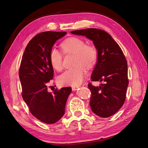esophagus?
Here are the masks:
<instances>
[{"mask_svg": "<svg viewBox=\"0 0 148 148\" xmlns=\"http://www.w3.org/2000/svg\"><path fill=\"white\" fill-rule=\"evenodd\" d=\"M78 88V87H75V86H73V87L71 88V89H72V90H73V91L77 90V89Z\"/></svg>", "mask_w": 148, "mask_h": 148, "instance_id": "1", "label": "esophagus"}]
</instances>
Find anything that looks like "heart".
Segmentation results:
<instances>
[{
  "label": "heart",
  "mask_w": 148,
  "mask_h": 148,
  "mask_svg": "<svg viewBox=\"0 0 148 148\" xmlns=\"http://www.w3.org/2000/svg\"><path fill=\"white\" fill-rule=\"evenodd\" d=\"M65 53L76 54L75 63L82 64L85 67H91L97 59L96 49L91 46H87L83 39L77 37L66 39L61 44ZM50 62L55 70L60 71L63 67L62 53L56 48H52L50 55ZM85 71L83 66L78 65L73 69L66 70L57 79L58 83L61 86H77L81 84L84 79Z\"/></svg>",
  "instance_id": "heart-1"
}]
</instances>
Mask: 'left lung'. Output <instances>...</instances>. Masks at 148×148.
Wrapping results in <instances>:
<instances>
[{
    "mask_svg": "<svg viewBox=\"0 0 148 148\" xmlns=\"http://www.w3.org/2000/svg\"><path fill=\"white\" fill-rule=\"evenodd\" d=\"M71 33L90 39L96 49L97 62L91 79L103 83L99 86L88 84L92 95L89 104L99 117H110L124 104L128 85L127 62L122 49L109 33L101 29L88 28Z\"/></svg>",
    "mask_w": 148,
    "mask_h": 148,
    "instance_id": "left-lung-1",
    "label": "left lung"
}]
</instances>
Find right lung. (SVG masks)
Returning a JSON list of instances; mask_svg holds the SVG:
<instances>
[{
  "label": "right lung",
  "instance_id": "obj_1",
  "mask_svg": "<svg viewBox=\"0 0 148 148\" xmlns=\"http://www.w3.org/2000/svg\"><path fill=\"white\" fill-rule=\"evenodd\" d=\"M66 34L46 31L36 35L25 49L19 70L22 97L31 113L47 124L54 123L63 117L71 92L70 87L56 89L53 93L47 91V83L53 77L50 52L57 40Z\"/></svg>",
  "mask_w": 148,
  "mask_h": 148
}]
</instances>
